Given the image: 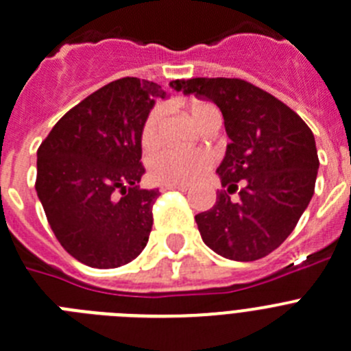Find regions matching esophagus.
Instances as JSON below:
<instances>
[{
  "label": "esophagus",
  "mask_w": 351,
  "mask_h": 351,
  "mask_svg": "<svg viewBox=\"0 0 351 351\" xmlns=\"http://www.w3.org/2000/svg\"><path fill=\"white\" fill-rule=\"evenodd\" d=\"M188 188H190V184H163V186H161V191H167V190L186 191Z\"/></svg>",
  "instance_id": "esophagus-1"
}]
</instances>
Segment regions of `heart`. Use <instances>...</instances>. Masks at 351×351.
Listing matches in <instances>:
<instances>
[{
	"instance_id": "heart-1",
	"label": "heart",
	"mask_w": 351,
	"mask_h": 351,
	"mask_svg": "<svg viewBox=\"0 0 351 351\" xmlns=\"http://www.w3.org/2000/svg\"><path fill=\"white\" fill-rule=\"evenodd\" d=\"M190 115L193 121L206 130L215 122H221L220 110L208 101H191ZM165 106L156 104L149 115L145 117L142 125V145L145 149H154L161 140V128H163ZM149 173L158 182L165 184H188L199 179L206 170L211 167V156L206 151H184L176 147H163L152 152L149 158Z\"/></svg>"
}]
</instances>
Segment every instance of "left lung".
Here are the masks:
<instances>
[{"label":"left lung","instance_id":"1","mask_svg":"<svg viewBox=\"0 0 351 351\" xmlns=\"http://www.w3.org/2000/svg\"><path fill=\"white\" fill-rule=\"evenodd\" d=\"M170 85L217 104L230 138L217 169L226 190L195 217L202 241L232 261L268 256L313 199L319 169L313 131L282 101L245 80L191 77ZM238 187L240 199L232 201Z\"/></svg>","mask_w":351,"mask_h":351}]
</instances>
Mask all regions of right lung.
<instances>
[{"label": "right lung", "instance_id": "1", "mask_svg": "<svg viewBox=\"0 0 351 351\" xmlns=\"http://www.w3.org/2000/svg\"><path fill=\"white\" fill-rule=\"evenodd\" d=\"M158 83L122 77L83 99L37 151L35 190L60 245L92 268L142 254L158 190H142V125L165 97Z\"/></svg>", "mask_w": 351, "mask_h": 351}]
</instances>
